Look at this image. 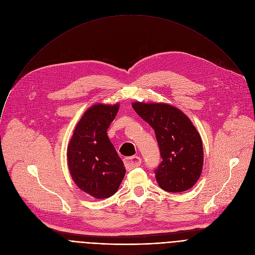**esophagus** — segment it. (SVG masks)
I'll use <instances>...</instances> for the list:
<instances>
[{
    "label": "esophagus",
    "instance_id": "obj_1",
    "mask_svg": "<svg viewBox=\"0 0 255 255\" xmlns=\"http://www.w3.org/2000/svg\"><path fill=\"white\" fill-rule=\"evenodd\" d=\"M124 164L127 170H131L141 164V158L139 156H131L124 159Z\"/></svg>",
    "mask_w": 255,
    "mask_h": 255
}]
</instances>
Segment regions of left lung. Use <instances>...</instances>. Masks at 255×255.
<instances>
[{"label": "left lung", "mask_w": 255, "mask_h": 255, "mask_svg": "<svg viewBox=\"0 0 255 255\" xmlns=\"http://www.w3.org/2000/svg\"><path fill=\"white\" fill-rule=\"evenodd\" d=\"M135 112L155 132L162 158L155 170L158 186L170 193L193 188L204 164L202 138L179 109L164 103L134 102Z\"/></svg>", "instance_id": "8db88e82"}]
</instances>
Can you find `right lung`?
<instances>
[{
	"label": "right lung",
	"instance_id": "add662e5",
	"mask_svg": "<svg viewBox=\"0 0 255 255\" xmlns=\"http://www.w3.org/2000/svg\"><path fill=\"white\" fill-rule=\"evenodd\" d=\"M119 104L91 106L78 122L67 146V165L78 188L96 199L119 189L126 169L107 135Z\"/></svg>",
	"mask_w": 255,
	"mask_h": 255
}]
</instances>
